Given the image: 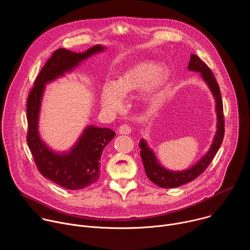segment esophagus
<instances>
[{
  "mask_svg": "<svg viewBox=\"0 0 250 250\" xmlns=\"http://www.w3.org/2000/svg\"><path fill=\"white\" fill-rule=\"evenodd\" d=\"M119 132L121 134H129L131 132V127L128 125H123L120 126Z\"/></svg>",
  "mask_w": 250,
  "mask_h": 250,
  "instance_id": "obj_1",
  "label": "esophagus"
}]
</instances>
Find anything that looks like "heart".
<instances>
[{
	"label": "heart",
	"mask_w": 250,
	"mask_h": 250,
	"mask_svg": "<svg viewBox=\"0 0 250 250\" xmlns=\"http://www.w3.org/2000/svg\"><path fill=\"white\" fill-rule=\"evenodd\" d=\"M168 80V72L152 62L138 63L119 76L115 83H105L102 90L101 101L109 112H118L123 108L124 96L142 88V96L150 105H157Z\"/></svg>",
	"instance_id": "b5f03b06"
}]
</instances>
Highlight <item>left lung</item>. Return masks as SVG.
I'll return each mask as SVG.
<instances>
[{"instance_id": "left-lung-1", "label": "left lung", "mask_w": 250, "mask_h": 250, "mask_svg": "<svg viewBox=\"0 0 250 250\" xmlns=\"http://www.w3.org/2000/svg\"><path fill=\"white\" fill-rule=\"evenodd\" d=\"M188 69L191 71H197L201 74L205 82L209 87L213 97L216 100V111H217V132L213 138L212 144L209 147V150L205 154L204 157L200 161H198L191 168L184 171H170L166 168L162 167L152 152V150L147 146L146 141L141 139L139 142L140 147V156L144 162L146 173L148 179L161 188H175L184 185L193 181L194 179L202 174L211 160L217 154L219 148L222 146V142L225 135V119H224V106L221 96V91L219 84L213 76L211 70L207 66V64L202 61L196 54H191L190 62L188 65Z\"/></svg>"}]
</instances>
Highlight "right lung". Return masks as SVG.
I'll return each instance as SVG.
<instances>
[{"label":"right lung","mask_w":250,"mask_h":250,"mask_svg":"<svg viewBox=\"0 0 250 250\" xmlns=\"http://www.w3.org/2000/svg\"><path fill=\"white\" fill-rule=\"evenodd\" d=\"M104 50L95 45L85 52H73L65 48L55 50L42 67L26 103V141L39 171L57 185L78 190L86 188L100 178V160L103 149L110 144L116 133L111 128L90 125L85 128L75 146L67 153H55L40 137L39 116L45 84L75 68L79 62Z\"/></svg>","instance_id":"add662e5"}]
</instances>
